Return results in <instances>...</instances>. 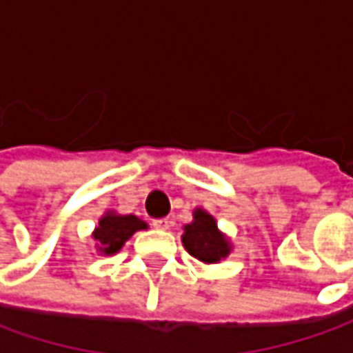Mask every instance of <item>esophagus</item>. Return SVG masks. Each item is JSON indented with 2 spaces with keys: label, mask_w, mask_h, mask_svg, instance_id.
I'll return each mask as SVG.
<instances>
[{
  "label": "esophagus",
  "mask_w": 353,
  "mask_h": 353,
  "mask_svg": "<svg viewBox=\"0 0 353 353\" xmlns=\"http://www.w3.org/2000/svg\"><path fill=\"white\" fill-rule=\"evenodd\" d=\"M152 226L154 228H160V230H165L170 226V221L168 219H154Z\"/></svg>",
  "instance_id": "obj_1"
}]
</instances>
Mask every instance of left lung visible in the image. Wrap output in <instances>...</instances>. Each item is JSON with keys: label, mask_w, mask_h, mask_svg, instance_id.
Instances as JSON below:
<instances>
[{"label": "left lung", "mask_w": 353, "mask_h": 353, "mask_svg": "<svg viewBox=\"0 0 353 353\" xmlns=\"http://www.w3.org/2000/svg\"><path fill=\"white\" fill-rule=\"evenodd\" d=\"M181 242L189 254L205 263H216L230 254L228 238L219 230L216 221L203 209L193 211V221L183 226Z\"/></svg>", "instance_id": "left-lung-1"}]
</instances>
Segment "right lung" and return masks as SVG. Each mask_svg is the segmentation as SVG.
I'll return each mask as SVG.
<instances>
[{"mask_svg":"<svg viewBox=\"0 0 353 353\" xmlns=\"http://www.w3.org/2000/svg\"><path fill=\"white\" fill-rule=\"evenodd\" d=\"M146 226L148 225L134 214H117L107 211L93 230L95 248L101 256H113L137 230H144Z\"/></svg>","mask_w":353,"mask_h":353,"instance_id":"right-lung-1","label":"right lung"}]
</instances>
